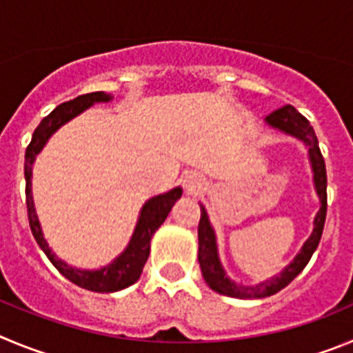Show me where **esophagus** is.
Instances as JSON below:
<instances>
[{"label":"esophagus","mask_w":353,"mask_h":353,"mask_svg":"<svg viewBox=\"0 0 353 353\" xmlns=\"http://www.w3.org/2000/svg\"><path fill=\"white\" fill-rule=\"evenodd\" d=\"M183 186L190 195H193V193H199L200 190L204 188V181H202L200 176H196V174H188V176H184Z\"/></svg>","instance_id":"obj_1"}]
</instances>
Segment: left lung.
<instances>
[{"label":"left lung","mask_w":353,"mask_h":353,"mask_svg":"<svg viewBox=\"0 0 353 353\" xmlns=\"http://www.w3.org/2000/svg\"><path fill=\"white\" fill-rule=\"evenodd\" d=\"M265 125L271 126L272 130L290 135L303 142L307 149V160L313 172V186L320 199V209L313 220V232L303 244L301 252L294 256L290 263L279 274L272 276L271 279L260 281L256 285H243L236 283L234 279L228 278L227 271L221 265L220 255H218V243H216V232L209 221L208 211L200 204V221H199V263L200 271L204 276L205 283L209 288L221 295L236 297V299H263L269 295L278 294L281 288L287 287L292 279L301 274L306 263L310 262L311 255L315 253L316 246L320 243L323 232V223H325L327 212V176H325V163L320 153L319 139L315 135V130L310 125L306 117L299 114L292 105H285L281 109L274 110L265 117Z\"/></svg>","instance_id":"8db88e82"}]
</instances>
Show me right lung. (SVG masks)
I'll list each match as a JSON object with an SVG mask.
<instances>
[{
  "label": "right lung",
  "instance_id": "right-lung-1",
  "mask_svg": "<svg viewBox=\"0 0 353 353\" xmlns=\"http://www.w3.org/2000/svg\"><path fill=\"white\" fill-rule=\"evenodd\" d=\"M112 97L103 91H97V93H88L82 97L74 98V100L65 101L61 105H58L47 117H43L42 123L37 126L33 137H31L30 145L26 149V161H24V177H26V205H28V218H30V227L33 232L34 239H37L38 246L42 248V252L46 253L47 259L52 262V265L70 279L72 283L77 287L85 288L91 292H100V294H110V292L123 290V288L130 287L141 278L144 263L149 256V250H151V239H153L154 232L160 228L165 218L169 216L170 209L176 204V200L181 199L183 190L177 186L170 192L161 193V195L151 196V199L142 205L141 212H139V220L135 225L132 237H130L128 246L123 250L116 259L110 263L103 265L100 269H79L72 268L65 260L59 259L56 253L52 252V248L49 246L47 239L43 237L42 225L38 221L37 209H34L33 202V188H31V179H33V163L37 157L40 154L49 139L54 133L58 132L63 125L72 121L74 117L93 107L94 103H109Z\"/></svg>",
  "mask_w": 353,
  "mask_h": 353
}]
</instances>
